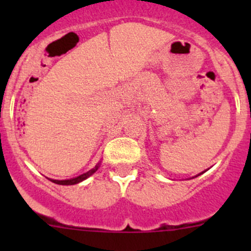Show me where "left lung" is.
<instances>
[{
    "instance_id": "left-lung-1",
    "label": "left lung",
    "mask_w": 251,
    "mask_h": 251,
    "mask_svg": "<svg viewBox=\"0 0 251 251\" xmlns=\"http://www.w3.org/2000/svg\"><path fill=\"white\" fill-rule=\"evenodd\" d=\"M199 175H201V174H199ZM199 175H197V176H199ZM197 176H196V177H197Z\"/></svg>"
}]
</instances>
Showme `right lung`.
I'll return each mask as SVG.
<instances>
[{"label": "right lung", "instance_id": "1", "mask_svg": "<svg viewBox=\"0 0 251 251\" xmlns=\"http://www.w3.org/2000/svg\"><path fill=\"white\" fill-rule=\"evenodd\" d=\"M98 168H100V163H98L97 165L95 166V168L91 169L90 171H87V173L80 175V176H77V177H74V178L62 179V181H59V179H50V181L54 182V183H57V184H62V186H70V184H76V183H80V182H82L83 179H86L87 177H90L91 175L95 174L96 171L98 170Z\"/></svg>", "mask_w": 251, "mask_h": 251}]
</instances>
